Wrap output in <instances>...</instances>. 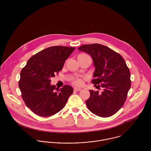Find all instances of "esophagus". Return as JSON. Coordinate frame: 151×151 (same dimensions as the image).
Listing matches in <instances>:
<instances>
[{"label":"esophagus","mask_w":151,"mask_h":151,"mask_svg":"<svg viewBox=\"0 0 151 151\" xmlns=\"http://www.w3.org/2000/svg\"><path fill=\"white\" fill-rule=\"evenodd\" d=\"M74 91H80L81 90V88H80L75 87V88H74Z\"/></svg>","instance_id":"1"}]
</instances>
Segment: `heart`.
I'll return each mask as SVG.
<instances>
[{
    "label": "heart",
    "instance_id": "heart-1",
    "mask_svg": "<svg viewBox=\"0 0 151 151\" xmlns=\"http://www.w3.org/2000/svg\"><path fill=\"white\" fill-rule=\"evenodd\" d=\"M85 56H87V55L84 54V53L80 54L78 56L77 59H80ZM71 83L76 86H81L83 84V80H82V78H81L80 77H76V78H73V79L71 80Z\"/></svg>",
    "mask_w": 151,
    "mask_h": 151
}]
</instances>
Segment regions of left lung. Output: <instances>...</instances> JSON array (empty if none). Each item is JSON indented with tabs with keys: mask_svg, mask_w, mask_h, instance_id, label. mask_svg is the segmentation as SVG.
<instances>
[{
	"mask_svg": "<svg viewBox=\"0 0 151 151\" xmlns=\"http://www.w3.org/2000/svg\"><path fill=\"white\" fill-rule=\"evenodd\" d=\"M78 50L91 56L95 66L92 83L104 89L101 93L89 90L86 106L98 116H111L122 108L127 99L131 87L129 68L119 53L105 45H84Z\"/></svg>",
	"mask_w": 151,
	"mask_h": 151,
	"instance_id": "8db88e82",
	"label": "left lung"
}]
</instances>
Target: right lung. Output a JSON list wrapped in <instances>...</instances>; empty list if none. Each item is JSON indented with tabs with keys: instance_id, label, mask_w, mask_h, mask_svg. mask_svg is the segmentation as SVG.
Listing matches in <instances>:
<instances>
[{
	"instance_id": "right-lung-1",
	"label": "right lung",
	"mask_w": 151,
	"mask_h": 151,
	"mask_svg": "<svg viewBox=\"0 0 151 151\" xmlns=\"http://www.w3.org/2000/svg\"><path fill=\"white\" fill-rule=\"evenodd\" d=\"M74 49L63 46L47 47L33 55L22 68L19 82L22 98L36 114L50 116L65 107L73 88L67 85L56 88L50 85V78L62 70L65 60Z\"/></svg>"
}]
</instances>
